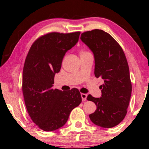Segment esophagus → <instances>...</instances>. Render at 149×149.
<instances>
[{
    "instance_id": "esophagus-1",
    "label": "esophagus",
    "mask_w": 149,
    "mask_h": 149,
    "mask_svg": "<svg viewBox=\"0 0 149 149\" xmlns=\"http://www.w3.org/2000/svg\"><path fill=\"white\" fill-rule=\"evenodd\" d=\"M81 99H82L83 101H85V100H87V94H85V93H81Z\"/></svg>"
}]
</instances>
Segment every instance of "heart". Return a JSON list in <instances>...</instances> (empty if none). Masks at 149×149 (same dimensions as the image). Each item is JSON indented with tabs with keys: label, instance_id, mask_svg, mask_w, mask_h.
<instances>
[{
	"label": "heart",
	"instance_id": "b5f03b06",
	"mask_svg": "<svg viewBox=\"0 0 149 149\" xmlns=\"http://www.w3.org/2000/svg\"><path fill=\"white\" fill-rule=\"evenodd\" d=\"M85 53H88L87 52H85V51H81V54H85Z\"/></svg>",
	"mask_w": 149,
	"mask_h": 149
}]
</instances>
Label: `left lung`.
<instances>
[{"instance_id": "obj_1", "label": "left lung", "mask_w": 149, "mask_h": 149, "mask_svg": "<svg viewBox=\"0 0 149 149\" xmlns=\"http://www.w3.org/2000/svg\"><path fill=\"white\" fill-rule=\"evenodd\" d=\"M80 39L94 54L95 75L104 79L101 97L91 95L87 99L95 102L97 110L89 115L94 124L110 128L124 119L132 95L130 70L122 47L108 33L93 29L83 33Z\"/></svg>"}]
</instances>
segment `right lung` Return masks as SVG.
<instances>
[{
    "instance_id": "add662e5",
    "label": "right lung",
    "mask_w": 149,
    "mask_h": 149,
    "mask_svg": "<svg viewBox=\"0 0 149 149\" xmlns=\"http://www.w3.org/2000/svg\"><path fill=\"white\" fill-rule=\"evenodd\" d=\"M79 35V31L46 34L33 42L27 55L22 75L25 104L33 122L46 132L62 127L72 110L81 102L77 89H52L63 58L76 45Z\"/></svg>"
}]
</instances>
